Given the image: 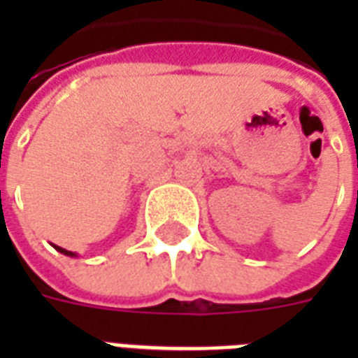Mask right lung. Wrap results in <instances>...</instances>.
Here are the masks:
<instances>
[{"label": "right lung", "instance_id": "1", "mask_svg": "<svg viewBox=\"0 0 358 358\" xmlns=\"http://www.w3.org/2000/svg\"><path fill=\"white\" fill-rule=\"evenodd\" d=\"M53 247H55V249H57L59 252H63V255H66V256H74V252H70V250L63 249V247H57V245H53Z\"/></svg>", "mask_w": 358, "mask_h": 358}]
</instances>
